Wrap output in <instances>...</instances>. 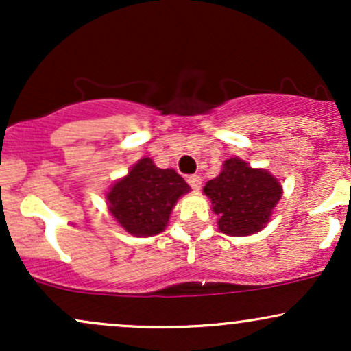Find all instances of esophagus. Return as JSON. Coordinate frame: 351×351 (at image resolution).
I'll list each match as a JSON object with an SVG mask.
<instances>
[{"label": "esophagus", "instance_id": "obj_1", "mask_svg": "<svg viewBox=\"0 0 351 351\" xmlns=\"http://www.w3.org/2000/svg\"><path fill=\"white\" fill-rule=\"evenodd\" d=\"M188 184L191 186L195 191H198L201 188V176L199 175H189L188 176Z\"/></svg>", "mask_w": 351, "mask_h": 351}]
</instances>
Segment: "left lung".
Returning <instances> with one entry per match:
<instances>
[{
  "label": "left lung",
  "instance_id": "1",
  "mask_svg": "<svg viewBox=\"0 0 351 351\" xmlns=\"http://www.w3.org/2000/svg\"><path fill=\"white\" fill-rule=\"evenodd\" d=\"M203 193L211 201L217 228L228 236H251L267 226L282 198L279 180L264 168H252L239 156L228 158Z\"/></svg>",
  "mask_w": 351,
  "mask_h": 351
}]
</instances>
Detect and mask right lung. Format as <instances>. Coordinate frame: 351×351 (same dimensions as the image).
<instances>
[{
	"instance_id": "obj_1",
	"label": "right lung",
	"mask_w": 351,
	"mask_h": 351,
	"mask_svg": "<svg viewBox=\"0 0 351 351\" xmlns=\"http://www.w3.org/2000/svg\"><path fill=\"white\" fill-rule=\"evenodd\" d=\"M188 183L171 168H158L143 156L106 193L107 208L128 234L148 237L165 231Z\"/></svg>"
}]
</instances>
